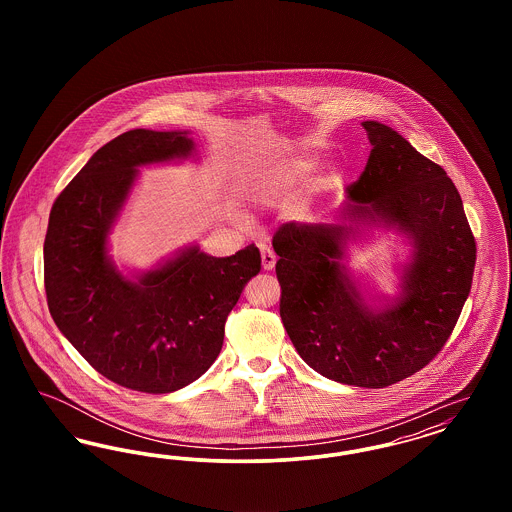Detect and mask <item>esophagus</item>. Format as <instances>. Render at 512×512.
I'll return each mask as SVG.
<instances>
[{"instance_id":"obj_1","label":"esophagus","mask_w":512,"mask_h":512,"mask_svg":"<svg viewBox=\"0 0 512 512\" xmlns=\"http://www.w3.org/2000/svg\"><path fill=\"white\" fill-rule=\"evenodd\" d=\"M261 261H263V268L265 270H272L276 265V255L272 253V249L268 247H261Z\"/></svg>"}]
</instances>
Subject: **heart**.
<instances>
[{
	"mask_svg": "<svg viewBox=\"0 0 512 512\" xmlns=\"http://www.w3.org/2000/svg\"><path fill=\"white\" fill-rule=\"evenodd\" d=\"M315 165H317V161L313 157L290 159L282 165L272 167L265 174H261L253 182L251 192L257 199H263V201L290 199L303 188L309 174L315 171Z\"/></svg>",
	"mask_w": 512,
	"mask_h": 512,
	"instance_id": "heart-1",
	"label": "heart"
}]
</instances>
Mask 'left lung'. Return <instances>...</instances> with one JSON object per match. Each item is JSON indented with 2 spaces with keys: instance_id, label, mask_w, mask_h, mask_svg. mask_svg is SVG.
<instances>
[{
  "instance_id": "8db88e82",
  "label": "left lung",
  "mask_w": 512,
  "mask_h": 512,
  "mask_svg": "<svg viewBox=\"0 0 512 512\" xmlns=\"http://www.w3.org/2000/svg\"><path fill=\"white\" fill-rule=\"evenodd\" d=\"M370 155L334 222H288L272 240L280 317L299 357L328 380L386 388L428 365L470 293L476 242L455 184L399 132L361 122ZM374 227L412 247L398 293L360 292L342 261Z\"/></svg>"
}]
</instances>
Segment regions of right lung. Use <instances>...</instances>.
Here are the masks:
<instances>
[{"label": "right lung", "instance_id": "1", "mask_svg": "<svg viewBox=\"0 0 512 512\" xmlns=\"http://www.w3.org/2000/svg\"><path fill=\"white\" fill-rule=\"evenodd\" d=\"M194 155L188 130H128L99 147L49 213V313L99 374L128 390L171 393L205 374L219 357L228 313L261 270L253 244L232 257L186 245L130 274L109 255V236L140 169Z\"/></svg>", "mask_w": 512, "mask_h": 512}]
</instances>
